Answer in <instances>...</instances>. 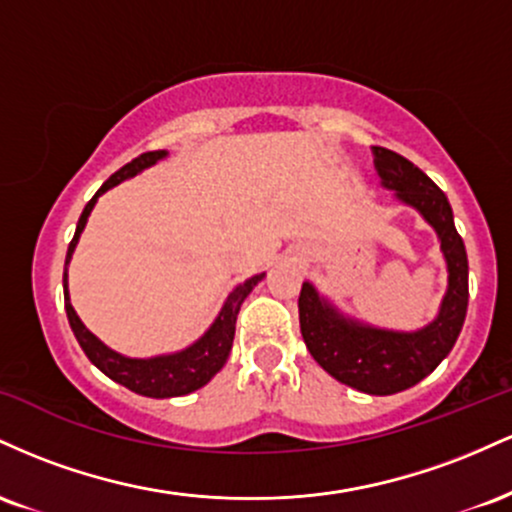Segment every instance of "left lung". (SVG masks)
Wrapping results in <instances>:
<instances>
[{
    "label": "left lung",
    "mask_w": 512,
    "mask_h": 512,
    "mask_svg": "<svg viewBox=\"0 0 512 512\" xmlns=\"http://www.w3.org/2000/svg\"><path fill=\"white\" fill-rule=\"evenodd\" d=\"M373 156L387 190H395L397 199L419 209L436 228L448 262V293L440 313L419 332L378 330L346 320L305 281L298 296V317L310 356L332 378L368 395H395L421 383L455 346L467 315L469 264L445 192L424 170L395 151L373 146Z\"/></svg>",
    "instance_id": "8db88e82"
}]
</instances>
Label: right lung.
<instances>
[{
  "instance_id": "add662e5",
  "label": "right lung",
  "mask_w": 512,
  "mask_h": 512,
  "mask_svg": "<svg viewBox=\"0 0 512 512\" xmlns=\"http://www.w3.org/2000/svg\"><path fill=\"white\" fill-rule=\"evenodd\" d=\"M163 156H166V151H146V154L137 156L134 161H129L127 166H122L117 173H113L103 182L101 190L91 197V202H88L84 211H81L79 223H76V233L72 243H69L67 260H64V264H69V260H72L76 240H79L81 231H84L86 219L88 214H91L96 199L101 197L103 192H108L110 187L120 185L122 180L137 175L139 170L154 166L158 158ZM262 276L264 274H257L252 276V279L243 281L240 286H236V289L231 291V296L226 298V303H223L221 313L214 320V325L209 327V332L204 334L199 342L192 344L190 349L178 351V354H170V356L127 358V356H120L113 349H108L101 339L93 337V334L84 327V322L79 320V315L74 313L72 303H69L67 272L62 276L64 310H67V320H69V327H72L76 342H79L81 349H84L88 361H91L98 370H103L110 380H115V383L125 385L127 390L137 392V395H144V397H156V399L180 397V395H190V392H195L202 385H207L209 380L223 368L228 354H231L233 337H236V320H238L240 305H243L245 298H248V293L252 291V286H255Z\"/></svg>"
}]
</instances>
